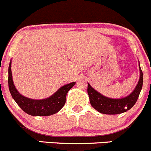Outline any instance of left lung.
I'll use <instances>...</instances> for the list:
<instances>
[{"label":"left lung","instance_id":"obj_1","mask_svg":"<svg viewBox=\"0 0 151 151\" xmlns=\"http://www.w3.org/2000/svg\"><path fill=\"white\" fill-rule=\"evenodd\" d=\"M139 71H140L139 80L134 91L130 95L123 99H113L105 97L95 91L90 84H88V93L90 98V102L93 107L96 109L98 112L107 115H117L130 109L137 101L141 89L142 88L143 74L140 66H139Z\"/></svg>","mask_w":151,"mask_h":151}]
</instances>
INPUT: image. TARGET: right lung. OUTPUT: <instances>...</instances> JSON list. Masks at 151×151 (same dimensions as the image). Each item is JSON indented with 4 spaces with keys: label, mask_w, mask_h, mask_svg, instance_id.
<instances>
[{
    "label": "right lung",
    "mask_w": 151,
    "mask_h": 151,
    "mask_svg": "<svg viewBox=\"0 0 151 151\" xmlns=\"http://www.w3.org/2000/svg\"><path fill=\"white\" fill-rule=\"evenodd\" d=\"M11 64L12 62H10L9 66L8 83L9 91L12 98L24 112L33 116H48L58 112L64 106L67 93L76 83L63 85L57 92L46 99H30L19 94L15 88L12 80Z\"/></svg>",
    "instance_id": "1"
}]
</instances>
